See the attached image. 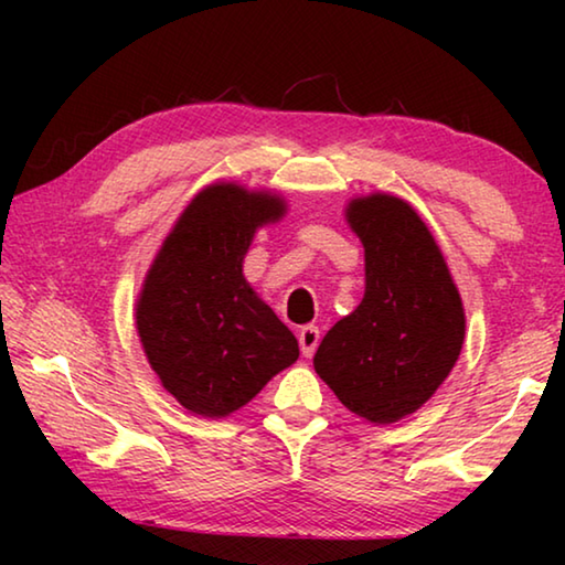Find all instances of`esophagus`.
Listing matches in <instances>:
<instances>
[{
	"label": "esophagus",
	"mask_w": 565,
	"mask_h": 565,
	"mask_svg": "<svg viewBox=\"0 0 565 565\" xmlns=\"http://www.w3.org/2000/svg\"><path fill=\"white\" fill-rule=\"evenodd\" d=\"M319 341H321V331H319V327H303L301 331H299V347H301V353L306 359L309 356H313V351H317V347H319Z\"/></svg>",
	"instance_id": "34e87169"
}]
</instances>
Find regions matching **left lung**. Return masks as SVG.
Masks as SVG:
<instances>
[{"label": "left lung", "instance_id": "left-lung-1", "mask_svg": "<svg viewBox=\"0 0 565 565\" xmlns=\"http://www.w3.org/2000/svg\"><path fill=\"white\" fill-rule=\"evenodd\" d=\"M347 222L363 244L366 291L323 337L313 369L351 414L396 424L451 374L466 333L461 294L436 238L404 199H351Z\"/></svg>", "mask_w": 565, "mask_h": 565}]
</instances>
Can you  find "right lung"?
<instances>
[{
	"label": "right lung",
	"instance_id": "obj_1",
	"mask_svg": "<svg viewBox=\"0 0 565 565\" xmlns=\"http://www.w3.org/2000/svg\"><path fill=\"white\" fill-rule=\"evenodd\" d=\"M286 214L271 191L206 186L151 262L137 331L171 396L191 414L224 418L299 359V341L244 279L256 228Z\"/></svg>",
	"mask_w": 565,
	"mask_h": 565
}]
</instances>
